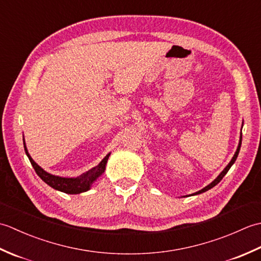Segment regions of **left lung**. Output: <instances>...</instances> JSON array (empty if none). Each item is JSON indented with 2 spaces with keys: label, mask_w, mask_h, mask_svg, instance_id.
Masks as SVG:
<instances>
[{
  "label": "left lung",
  "mask_w": 261,
  "mask_h": 261,
  "mask_svg": "<svg viewBox=\"0 0 261 261\" xmlns=\"http://www.w3.org/2000/svg\"><path fill=\"white\" fill-rule=\"evenodd\" d=\"M241 141H242V134H240V140H239V145H238V148H237V151H236V153L233 154V157H232V159H231V162L228 164V166H226V167L221 171L220 173V175L216 177V178L211 182V184H208L207 186H205L204 188H202L201 191H198V192H196V193H194V194H192V195H198V194H202V193H204V192H206V191H208V190H211V188L212 187H214L215 185H218L219 182L222 180V178L223 177L225 176V174L228 173L229 171V169L231 168V166L233 165L234 163H236V160H237V158H238V154H239V151H240V147H241Z\"/></svg>",
  "instance_id": "1"
}]
</instances>
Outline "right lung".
Wrapping results in <instances>:
<instances>
[{
  "mask_svg": "<svg viewBox=\"0 0 261 261\" xmlns=\"http://www.w3.org/2000/svg\"><path fill=\"white\" fill-rule=\"evenodd\" d=\"M23 145H24V150H25L27 156H28V158H29L32 167L35 168L37 175L40 177V178L45 181L47 185L53 187L54 190L63 192L66 194H81V193H84V192H87L88 190H91V187L94 184V181H96L98 177L102 176L105 171V166H107L108 159L111 154V152H109L97 166H95L94 168L86 171V173L82 174L81 176L62 177V176H56V175L48 173V171L42 169L40 166H39L35 162V160L31 158L29 152H28L24 138H23Z\"/></svg>",
  "mask_w": 261,
  "mask_h": 261,
  "instance_id": "obj_1",
  "label": "right lung"
}]
</instances>
